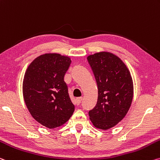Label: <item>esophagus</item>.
Instances as JSON below:
<instances>
[{
	"label": "esophagus",
	"instance_id": "1",
	"mask_svg": "<svg viewBox=\"0 0 160 160\" xmlns=\"http://www.w3.org/2000/svg\"><path fill=\"white\" fill-rule=\"evenodd\" d=\"M82 98H76V100H75L76 105H79L80 104V102H81V101H82Z\"/></svg>",
	"mask_w": 160,
	"mask_h": 160
}]
</instances>
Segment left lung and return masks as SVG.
I'll list each match as a JSON object with an SVG mask.
<instances>
[{
  "instance_id": "obj_1",
  "label": "left lung",
  "mask_w": 160,
  "mask_h": 160,
  "mask_svg": "<svg viewBox=\"0 0 160 160\" xmlns=\"http://www.w3.org/2000/svg\"><path fill=\"white\" fill-rule=\"evenodd\" d=\"M87 59L98 89L97 104L89 111L90 120L96 128L109 130L125 118L130 108L132 78L125 62L112 52H96Z\"/></svg>"
}]
</instances>
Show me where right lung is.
I'll return each mask as SVG.
<instances>
[{"label": "right lung", "mask_w": 160, "mask_h": 160, "mask_svg": "<svg viewBox=\"0 0 160 160\" xmlns=\"http://www.w3.org/2000/svg\"><path fill=\"white\" fill-rule=\"evenodd\" d=\"M70 64L66 55L45 53L32 60L25 72V105L32 118L49 129L64 125L75 110L64 81Z\"/></svg>", "instance_id": "obj_1"}]
</instances>
